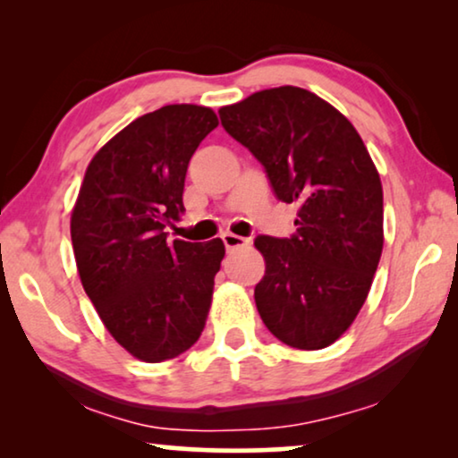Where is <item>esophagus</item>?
<instances>
[{"mask_svg": "<svg viewBox=\"0 0 458 458\" xmlns=\"http://www.w3.org/2000/svg\"><path fill=\"white\" fill-rule=\"evenodd\" d=\"M221 240H223V243H225V248L227 250H237V248H246L248 243H250V240H246V237H242V235H235V233H223L221 235Z\"/></svg>", "mask_w": 458, "mask_h": 458, "instance_id": "34e87169", "label": "esophagus"}]
</instances>
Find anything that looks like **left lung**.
<instances>
[{
	"label": "left lung",
	"instance_id": "8db88e82",
	"mask_svg": "<svg viewBox=\"0 0 458 458\" xmlns=\"http://www.w3.org/2000/svg\"><path fill=\"white\" fill-rule=\"evenodd\" d=\"M218 116L277 199L300 206L292 237L254 240L267 262L254 290L262 323L292 348H327L359 315L381 259L377 168L352 123L300 87L252 93Z\"/></svg>",
	"mask_w": 458,
	"mask_h": 458
}]
</instances>
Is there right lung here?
I'll use <instances>...</instances> for the list:
<instances>
[{"mask_svg":"<svg viewBox=\"0 0 458 458\" xmlns=\"http://www.w3.org/2000/svg\"><path fill=\"white\" fill-rule=\"evenodd\" d=\"M218 124L210 108L162 106L112 137L87 166L71 216L81 284L112 337L146 362L190 350L208 317L223 242H168L187 165Z\"/></svg>","mask_w":458,"mask_h":458,"instance_id":"obj_1","label":"right lung"}]
</instances>
